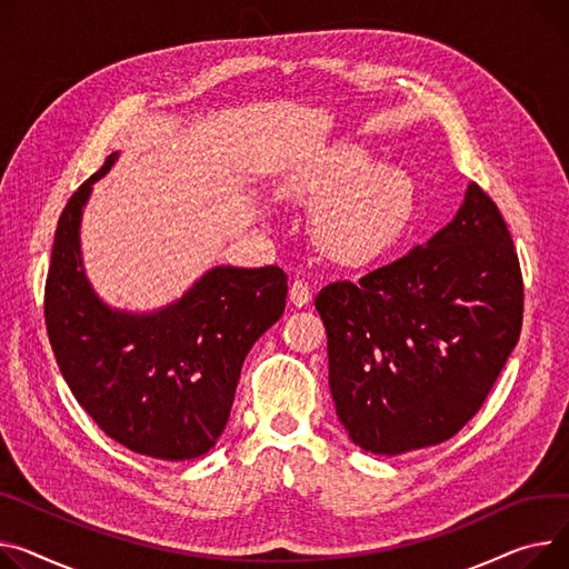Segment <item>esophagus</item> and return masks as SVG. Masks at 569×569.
Segmentation results:
<instances>
[{
  "label": "esophagus",
  "mask_w": 569,
  "mask_h": 569,
  "mask_svg": "<svg viewBox=\"0 0 569 569\" xmlns=\"http://www.w3.org/2000/svg\"><path fill=\"white\" fill-rule=\"evenodd\" d=\"M290 301L295 307H307L311 301V288L307 281L301 279H295L292 286H290Z\"/></svg>",
  "instance_id": "34e87169"
}]
</instances>
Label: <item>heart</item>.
<instances>
[{
    "instance_id": "1",
    "label": "heart",
    "mask_w": 569,
    "mask_h": 569,
    "mask_svg": "<svg viewBox=\"0 0 569 569\" xmlns=\"http://www.w3.org/2000/svg\"><path fill=\"white\" fill-rule=\"evenodd\" d=\"M309 197L325 201L316 214V242L343 262L387 251L413 214V184L391 167H375L366 150L343 146L309 182Z\"/></svg>"
}]
</instances>
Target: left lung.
<instances>
[{"label": "left lung", "instance_id": "8db88e82", "mask_svg": "<svg viewBox=\"0 0 569 569\" xmlns=\"http://www.w3.org/2000/svg\"><path fill=\"white\" fill-rule=\"evenodd\" d=\"M329 387L377 456L437 446L482 407L515 350L523 279L508 223L476 182L446 229L357 283H327Z\"/></svg>", "mask_w": 569, "mask_h": 569}]
</instances>
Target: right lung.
I'll return each mask as SVG.
<instances>
[{
	"instance_id": "1",
	"label": "right lung",
	"mask_w": 569,
	"mask_h": 569,
	"mask_svg": "<svg viewBox=\"0 0 569 569\" xmlns=\"http://www.w3.org/2000/svg\"><path fill=\"white\" fill-rule=\"evenodd\" d=\"M68 199L46 279V327L63 380L98 428L158 460L208 452L229 423L244 357L286 309L288 274L214 268L153 316L107 309L80 260V214L91 184Z\"/></svg>"
}]
</instances>
